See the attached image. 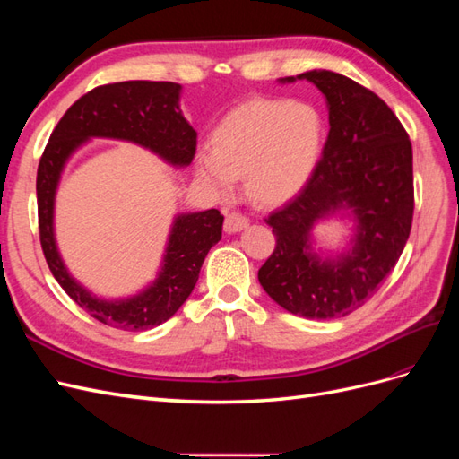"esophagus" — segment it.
Listing matches in <instances>:
<instances>
[{
  "label": "esophagus",
  "mask_w": 459,
  "mask_h": 459,
  "mask_svg": "<svg viewBox=\"0 0 459 459\" xmlns=\"http://www.w3.org/2000/svg\"><path fill=\"white\" fill-rule=\"evenodd\" d=\"M248 226V220L239 212H230L224 221V230L228 233H238Z\"/></svg>",
  "instance_id": "1"
}]
</instances>
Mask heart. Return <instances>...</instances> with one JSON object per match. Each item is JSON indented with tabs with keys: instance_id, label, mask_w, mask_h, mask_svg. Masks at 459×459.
Returning a JSON list of instances; mask_svg holds the SVG:
<instances>
[{
	"instance_id": "1",
	"label": "heart",
	"mask_w": 459,
	"mask_h": 459,
	"mask_svg": "<svg viewBox=\"0 0 459 459\" xmlns=\"http://www.w3.org/2000/svg\"><path fill=\"white\" fill-rule=\"evenodd\" d=\"M322 118L302 103L253 100L235 107L212 132V147H201L195 169L218 195H230L239 176L262 206L297 197L317 164Z\"/></svg>"
}]
</instances>
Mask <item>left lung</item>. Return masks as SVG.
Returning a JSON list of instances; mask_svg holds the SVG:
<instances>
[{
  "mask_svg": "<svg viewBox=\"0 0 459 459\" xmlns=\"http://www.w3.org/2000/svg\"><path fill=\"white\" fill-rule=\"evenodd\" d=\"M297 80L324 93L329 135L308 184L268 218L275 251L258 281L283 310L331 319L362 307L404 251L413 218V155L406 130L373 91L324 68L280 78V84ZM327 219L353 224L337 252L313 238V228Z\"/></svg>",
  "mask_w": 459,
  "mask_h": 459,
  "instance_id": "1",
  "label": "left lung"
}]
</instances>
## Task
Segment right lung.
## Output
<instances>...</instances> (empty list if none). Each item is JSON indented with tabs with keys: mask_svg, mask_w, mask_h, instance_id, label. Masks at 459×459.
I'll use <instances>...</instances> for the list:
<instances>
[{
	"mask_svg": "<svg viewBox=\"0 0 459 459\" xmlns=\"http://www.w3.org/2000/svg\"><path fill=\"white\" fill-rule=\"evenodd\" d=\"M179 95L182 86L174 82L130 80L95 88L66 110L38 166L39 241L53 277L91 317L124 331L160 325L179 310L199 280L208 251L221 239L224 216L216 208L176 214L155 280L135 295L105 299L66 268L55 238V197L66 162L95 137L135 143L174 169L189 166L197 132L179 108Z\"/></svg>",
	"mask_w": 459,
	"mask_h": 459,
	"instance_id": "add662e5",
	"label": "right lung"
}]
</instances>
